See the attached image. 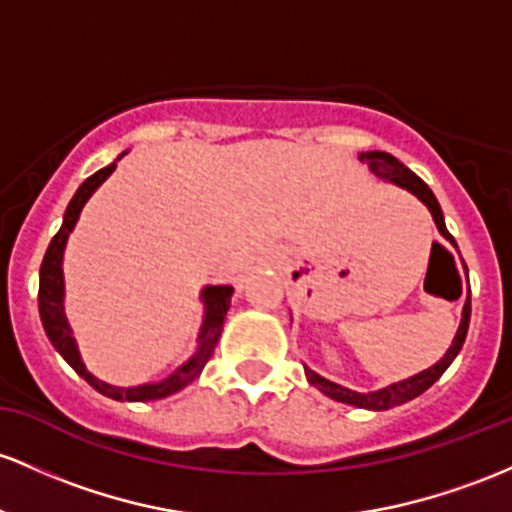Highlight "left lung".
I'll return each instance as SVG.
<instances>
[{
    "label": "left lung",
    "instance_id": "obj_1",
    "mask_svg": "<svg viewBox=\"0 0 512 512\" xmlns=\"http://www.w3.org/2000/svg\"><path fill=\"white\" fill-rule=\"evenodd\" d=\"M359 160L367 162L369 170H372L379 179L396 184V187H401V189H408V192L418 196V199L423 201V204L430 209L432 221H435V226L442 233V238H447L449 243L457 247V243H454V238L449 235V230L445 226V216H442V209H440V204H437L435 194H432V189L423 182V179L418 177V174L408 170V167L403 165L401 160H396L393 155L381 153V150L362 153V155H359ZM469 318H471V291L466 294V303H464V311H462V323H459L457 335H454L452 345H449L445 357H442L437 364H432L430 369H423L420 374L411 376V379L398 381V384L384 386V389H379V391L359 393V391L345 389V386L335 384V381H328L325 376L313 372V369L303 367V369H306V379H308V384L316 386L318 391H323L325 396H330L333 401L347 403V406L367 408V411H389V408H396V406H401V403L413 401L415 396H420L423 391H428L430 386L435 384V381L440 379L442 374H445V369L454 362V357L459 355V350H462V345L466 340V330H469Z\"/></svg>",
    "mask_w": 512,
    "mask_h": 512
}]
</instances>
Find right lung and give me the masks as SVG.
Masks as SVG:
<instances>
[{
  "label": "right lung",
  "mask_w": 512,
  "mask_h": 512,
  "mask_svg": "<svg viewBox=\"0 0 512 512\" xmlns=\"http://www.w3.org/2000/svg\"><path fill=\"white\" fill-rule=\"evenodd\" d=\"M126 155V153H123ZM123 155H119V160ZM116 170V162L106 165L104 170L94 172L92 177H87L82 182V187L77 189L72 201L67 204L65 216H63V226H60L55 238L50 240L46 257H43L41 265V282H38V313H41V323L43 330H46L48 340L53 342L55 350L63 355V359L75 369L77 374L87 381L89 386H94L99 393L104 396L114 398V401H157V398L172 396V393L182 391L184 386H189L196 376L201 374V369L206 367L213 350H216V342L221 338L223 330V320H226V313L230 308V296H233V286H204L201 291V301H204V323H201L199 330V347L182 367H177L174 372L167 376V379L155 381V384H140V386H111L106 381L97 379L94 374L87 372L84 367L80 350H77V340L72 335L70 323L65 318V279H63V255H65V245L67 238H70L72 228H75L77 218L84 209V204L89 201L101 184L106 182L111 172Z\"/></svg>",
  "instance_id": "add662e5"
}]
</instances>
